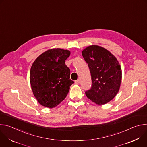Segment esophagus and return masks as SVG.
I'll return each mask as SVG.
<instances>
[{
    "label": "esophagus",
    "instance_id": "1",
    "mask_svg": "<svg viewBox=\"0 0 147 147\" xmlns=\"http://www.w3.org/2000/svg\"><path fill=\"white\" fill-rule=\"evenodd\" d=\"M80 80H77L75 81V84H76L78 85V84H80Z\"/></svg>",
    "mask_w": 147,
    "mask_h": 147
}]
</instances>
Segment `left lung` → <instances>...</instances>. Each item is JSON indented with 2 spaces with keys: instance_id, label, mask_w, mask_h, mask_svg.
Listing matches in <instances>:
<instances>
[{
  "instance_id": "obj_1",
  "label": "left lung",
  "mask_w": 147,
  "mask_h": 147,
  "mask_svg": "<svg viewBox=\"0 0 147 147\" xmlns=\"http://www.w3.org/2000/svg\"><path fill=\"white\" fill-rule=\"evenodd\" d=\"M81 53L92 80L91 89L86 92L87 97L99 105L108 103L116 96L121 84V68L117 58L107 49L95 45L87 47Z\"/></svg>"
}]
</instances>
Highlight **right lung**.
<instances>
[{
    "mask_svg": "<svg viewBox=\"0 0 147 147\" xmlns=\"http://www.w3.org/2000/svg\"><path fill=\"white\" fill-rule=\"evenodd\" d=\"M70 51L53 48L40 54L34 61L30 73L33 94L41 105L53 108L60 103L69 93L74 81L65 65Z\"/></svg>",
    "mask_w": 147,
    "mask_h": 147,
    "instance_id": "obj_1",
    "label": "right lung"
}]
</instances>
